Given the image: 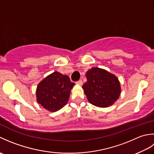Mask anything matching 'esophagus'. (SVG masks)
<instances>
[{
    "mask_svg": "<svg viewBox=\"0 0 154 154\" xmlns=\"http://www.w3.org/2000/svg\"><path fill=\"white\" fill-rule=\"evenodd\" d=\"M76 83L77 85H83V81H82V80H79V81H78Z\"/></svg>",
    "mask_w": 154,
    "mask_h": 154,
    "instance_id": "obj_1",
    "label": "esophagus"
}]
</instances>
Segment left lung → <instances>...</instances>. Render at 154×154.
I'll return each instance as SVG.
<instances>
[{"label": "left lung", "mask_w": 154, "mask_h": 154, "mask_svg": "<svg viewBox=\"0 0 154 154\" xmlns=\"http://www.w3.org/2000/svg\"><path fill=\"white\" fill-rule=\"evenodd\" d=\"M85 75L87 81L82 87L90 103L106 108L119 99L121 87L116 75L99 67L91 68Z\"/></svg>", "instance_id": "left-lung-1"}]
</instances>
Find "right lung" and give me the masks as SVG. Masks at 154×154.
<instances>
[{"label":"right lung","instance_id":"add662e5","mask_svg":"<svg viewBox=\"0 0 154 154\" xmlns=\"http://www.w3.org/2000/svg\"><path fill=\"white\" fill-rule=\"evenodd\" d=\"M74 85L67 75L55 71L38 85L35 91L37 103L50 112H56L67 103Z\"/></svg>","mask_w":154,"mask_h":154}]
</instances>
